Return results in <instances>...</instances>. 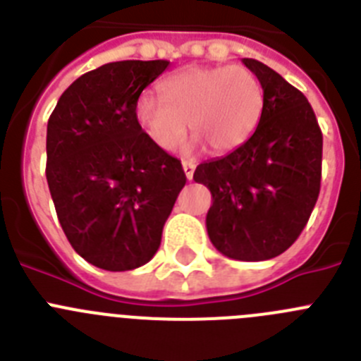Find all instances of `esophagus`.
<instances>
[{
  "label": "esophagus",
  "instance_id": "obj_1",
  "mask_svg": "<svg viewBox=\"0 0 361 361\" xmlns=\"http://www.w3.org/2000/svg\"><path fill=\"white\" fill-rule=\"evenodd\" d=\"M183 170H184V173H186L188 180H191V178H193V171H195V162L184 161L183 162Z\"/></svg>",
  "mask_w": 361,
  "mask_h": 361
}]
</instances>
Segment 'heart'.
I'll return each mask as SVG.
<instances>
[{"mask_svg":"<svg viewBox=\"0 0 361 361\" xmlns=\"http://www.w3.org/2000/svg\"><path fill=\"white\" fill-rule=\"evenodd\" d=\"M159 92L137 99L135 119L161 149L180 145L190 124L213 153L233 152L253 135L264 111L262 85L242 65L191 66L164 79Z\"/></svg>","mask_w":361,"mask_h":361,"instance_id":"obj_1","label":"heart"}]
</instances>
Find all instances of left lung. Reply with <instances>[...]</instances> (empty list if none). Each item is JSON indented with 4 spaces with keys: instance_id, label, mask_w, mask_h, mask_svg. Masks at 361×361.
<instances>
[{
    "instance_id": "1",
    "label": "left lung",
    "mask_w": 361,
    "mask_h": 361,
    "mask_svg": "<svg viewBox=\"0 0 361 361\" xmlns=\"http://www.w3.org/2000/svg\"><path fill=\"white\" fill-rule=\"evenodd\" d=\"M264 88L257 130L226 157L197 166L193 180L212 191V244L244 262L291 247L320 193L322 130L305 95L257 59H242Z\"/></svg>"
}]
</instances>
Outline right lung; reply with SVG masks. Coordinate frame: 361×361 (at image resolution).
I'll return each mask as SVG.
<instances>
[{
	"label": "right lung",
	"mask_w": 361,
	"mask_h": 361,
	"mask_svg": "<svg viewBox=\"0 0 361 361\" xmlns=\"http://www.w3.org/2000/svg\"><path fill=\"white\" fill-rule=\"evenodd\" d=\"M170 61H116L63 92L47 126V183L66 238L106 271L145 266L186 184L180 161L135 119L146 86Z\"/></svg>",
	"instance_id": "obj_1"
}]
</instances>
